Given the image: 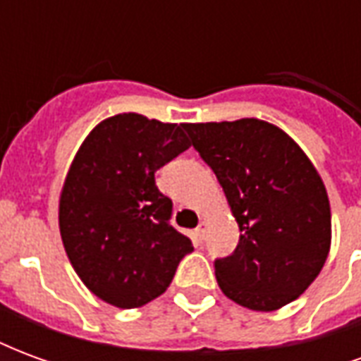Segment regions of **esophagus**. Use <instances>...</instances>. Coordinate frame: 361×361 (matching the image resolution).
<instances>
[{
	"mask_svg": "<svg viewBox=\"0 0 361 361\" xmlns=\"http://www.w3.org/2000/svg\"><path fill=\"white\" fill-rule=\"evenodd\" d=\"M207 228H209V222H207V220H201V222H199V226H197V238H199V240H204Z\"/></svg>",
	"mask_w": 361,
	"mask_h": 361,
	"instance_id": "esophagus-1",
	"label": "esophagus"
}]
</instances>
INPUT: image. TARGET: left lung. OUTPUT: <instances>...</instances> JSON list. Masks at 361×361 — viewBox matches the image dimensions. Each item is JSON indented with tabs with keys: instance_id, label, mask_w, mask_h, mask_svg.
<instances>
[{
	"instance_id": "8db88e82",
	"label": "left lung",
	"mask_w": 361,
	"mask_h": 361,
	"mask_svg": "<svg viewBox=\"0 0 361 361\" xmlns=\"http://www.w3.org/2000/svg\"><path fill=\"white\" fill-rule=\"evenodd\" d=\"M226 195L240 242L214 263L220 290L253 311H274L310 288L331 250L325 183L300 145L257 118L183 123Z\"/></svg>"
}]
</instances>
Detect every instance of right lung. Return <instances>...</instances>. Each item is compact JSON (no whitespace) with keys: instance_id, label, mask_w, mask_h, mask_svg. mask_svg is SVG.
I'll use <instances>...</instances> for the list:
<instances>
[{"instance_id":"obj_1","label":"right lung","mask_w":361,"mask_h":361,"mask_svg":"<svg viewBox=\"0 0 361 361\" xmlns=\"http://www.w3.org/2000/svg\"><path fill=\"white\" fill-rule=\"evenodd\" d=\"M189 147L183 123L127 111L102 119L77 150L59 195V234L82 284L106 303L152 302L193 251L154 183L158 168Z\"/></svg>"}]
</instances>
